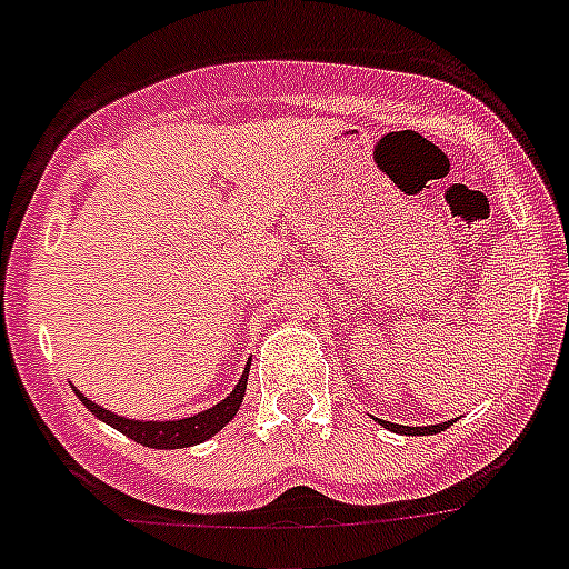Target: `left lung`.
<instances>
[{
	"label": "left lung",
	"instance_id": "left-lung-1",
	"mask_svg": "<svg viewBox=\"0 0 569 569\" xmlns=\"http://www.w3.org/2000/svg\"><path fill=\"white\" fill-rule=\"evenodd\" d=\"M386 430L399 432V436H432V432H441L452 425V421H441V425H427V427H408V425H393V421L377 419Z\"/></svg>",
	"mask_w": 569,
	"mask_h": 569
}]
</instances>
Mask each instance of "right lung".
Instances as JSON below:
<instances>
[{
  "instance_id": "obj_1",
  "label": "right lung",
  "mask_w": 569,
  "mask_h": 569,
  "mask_svg": "<svg viewBox=\"0 0 569 569\" xmlns=\"http://www.w3.org/2000/svg\"><path fill=\"white\" fill-rule=\"evenodd\" d=\"M248 369H251V362H246V371H242V377L237 380L234 391H231L229 397L220 399V402L212 405V408L200 410V413L187 416V419H170V421L128 419V416L111 413V410L102 408V405L91 402V399L83 397L78 388H74V393H78L80 402H83L97 419L111 425L113 430H119L122 436L133 438V441L142 443V447H150V450H183V447H194V443L212 438L214 432H220L231 419H234L237 410H240L242 405V397H246Z\"/></svg>"
}]
</instances>
